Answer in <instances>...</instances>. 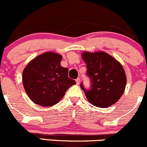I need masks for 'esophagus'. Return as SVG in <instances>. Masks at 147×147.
<instances>
[{"label": "esophagus", "mask_w": 147, "mask_h": 147, "mask_svg": "<svg viewBox=\"0 0 147 147\" xmlns=\"http://www.w3.org/2000/svg\"><path fill=\"white\" fill-rule=\"evenodd\" d=\"M76 84L77 85H79V84H80V78H77L76 80Z\"/></svg>", "instance_id": "34e87169"}]
</instances>
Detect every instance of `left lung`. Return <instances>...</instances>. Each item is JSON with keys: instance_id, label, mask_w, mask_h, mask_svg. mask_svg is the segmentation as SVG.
I'll return each mask as SVG.
<instances>
[{"instance_id": "1", "label": "left lung", "mask_w": 147, "mask_h": 147, "mask_svg": "<svg viewBox=\"0 0 147 147\" xmlns=\"http://www.w3.org/2000/svg\"><path fill=\"white\" fill-rule=\"evenodd\" d=\"M81 56L92 82L89 91L80 85L88 101L98 108L115 104L123 95L126 85V73L121 64L103 51H84Z\"/></svg>"}]
</instances>
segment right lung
Returning a JSON list of instances; mask_svg holds the SVG:
<instances>
[{
	"label": "right lung",
	"mask_w": 147,
	"mask_h": 147,
	"mask_svg": "<svg viewBox=\"0 0 147 147\" xmlns=\"http://www.w3.org/2000/svg\"><path fill=\"white\" fill-rule=\"evenodd\" d=\"M62 56L46 52L32 59L23 71L26 94L35 104L51 107L62 99L65 92L76 84L68 77V69L61 66Z\"/></svg>",
	"instance_id": "1"
}]
</instances>
